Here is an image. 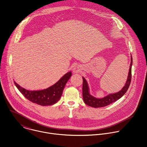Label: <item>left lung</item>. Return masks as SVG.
<instances>
[{
    "label": "left lung",
    "instance_id": "left-lung-1",
    "mask_svg": "<svg viewBox=\"0 0 147 147\" xmlns=\"http://www.w3.org/2000/svg\"><path fill=\"white\" fill-rule=\"evenodd\" d=\"M132 57L131 55V62L130 64L128 76L125 86L122 89L115 93L108 94V96L101 98H97L92 96L89 93V88L88 83L84 77H82L83 85H82V96L84 102L88 106L93 108H101L106 107L120 99L122 97L128 90L132 78Z\"/></svg>",
    "mask_w": 147,
    "mask_h": 147
}]
</instances>
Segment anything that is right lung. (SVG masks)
Wrapping results in <instances>:
<instances>
[{
	"label": "right lung",
	"mask_w": 147,
	"mask_h": 147,
	"mask_svg": "<svg viewBox=\"0 0 147 147\" xmlns=\"http://www.w3.org/2000/svg\"><path fill=\"white\" fill-rule=\"evenodd\" d=\"M71 76V71L65 74L57 82L51 86L41 90L30 91L26 90L14 81L20 93L29 101L42 106L52 105L60 99L67 81Z\"/></svg>",
	"instance_id": "right-lung-1"
}]
</instances>
